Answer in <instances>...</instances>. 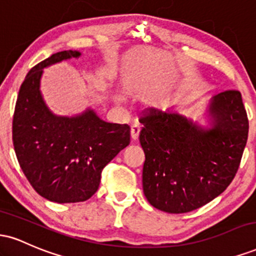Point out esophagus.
Wrapping results in <instances>:
<instances>
[{
	"mask_svg": "<svg viewBox=\"0 0 256 256\" xmlns=\"http://www.w3.org/2000/svg\"><path fill=\"white\" fill-rule=\"evenodd\" d=\"M140 124L134 122V124L131 126V138H132V140H138V136H140Z\"/></svg>",
	"mask_w": 256,
	"mask_h": 256,
	"instance_id": "34e87169",
	"label": "esophagus"
}]
</instances>
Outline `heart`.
Masks as SVG:
<instances>
[{"label": "heart", "instance_id": "b5f03b06", "mask_svg": "<svg viewBox=\"0 0 256 256\" xmlns=\"http://www.w3.org/2000/svg\"><path fill=\"white\" fill-rule=\"evenodd\" d=\"M116 101H122V98H119V96H116Z\"/></svg>", "mask_w": 256, "mask_h": 256}]
</instances>
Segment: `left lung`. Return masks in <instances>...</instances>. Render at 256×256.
Listing matches in <instances>:
<instances>
[{
    "mask_svg": "<svg viewBox=\"0 0 256 256\" xmlns=\"http://www.w3.org/2000/svg\"><path fill=\"white\" fill-rule=\"evenodd\" d=\"M204 116L207 125L178 110H152L140 118L143 192L152 207L192 212L224 192L236 176L249 130L240 91L213 96Z\"/></svg>",
    "mask_w": 256,
    "mask_h": 256,
    "instance_id": "obj_1",
    "label": "left lung"
}]
</instances>
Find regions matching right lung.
<instances>
[{"label": "right lung", "mask_w": 256, "mask_h": 256, "mask_svg": "<svg viewBox=\"0 0 256 256\" xmlns=\"http://www.w3.org/2000/svg\"><path fill=\"white\" fill-rule=\"evenodd\" d=\"M80 55L78 50L58 52L32 67L14 110L13 144L19 165L32 188L58 204L90 198L104 166L130 144L128 125L104 122L92 108L72 116H56L44 101L43 70Z\"/></svg>", "instance_id": "add662e5"}]
</instances>
